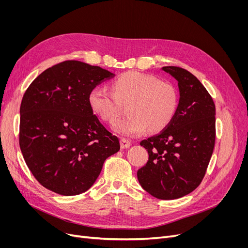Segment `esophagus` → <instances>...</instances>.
I'll list each match as a JSON object with an SVG mask.
<instances>
[{"instance_id": "esophagus-1", "label": "esophagus", "mask_w": 248, "mask_h": 248, "mask_svg": "<svg viewBox=\"0 0 248 248\" xmlns=\"http://www.w3.org/2000/svg\"><path fill=\"white\" fill-rule=\"evenodd\" d=\"M131 145H132V142L129 141L128 140H126L124 138L121 139V148L122 149H126L128 147H131Z\"/></svg>"}]
</instances>
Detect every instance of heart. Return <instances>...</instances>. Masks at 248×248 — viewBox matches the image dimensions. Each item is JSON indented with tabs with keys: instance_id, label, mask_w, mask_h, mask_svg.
<instances>
[{
	"instance_id": "heart-1",
	"label": "heart",
	"mask_w": 248,
	"mask_h": 248,
	"mask_svg": "<svg viewBox=\"0 0 248 248\" xmlns=\"http://www.w3.org/2000/svg\"><path fill=\"white\" fill-rule=\"evenodd\" d=\"M112 90L94 87L88 94L93 111L107 123L114 122L128 103L125 119L113 124L114 131L126 137L140 136L149 127L159 132L173 120L178 108L176 87L168 81L158 80L151 74L128 71L116 77Z\"/></svg>"
}]
</instances>
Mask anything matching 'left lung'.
Returning a JSON list of instances; mask_svg holds the SVG:
<instances>
[{
    "label": "left lung",
    "mask_w": 248,
    "mask_h": 248,
    "mask_svg": "<svg viewBox=\"0 0 248 248\" xmlns=\"http://www.w3.org/2000/svg\"><path fill=\"white\" fill-rule=\"evenodd\" d=\"M163 70L177 79L180 100L172 122L140 142L148 151L149 160L137 176L152 196L172 200L193 192L206 174L215 145V104L188 70L178 66Z\"/></svg>",
    "instance_id": "1"
}]
</instances>
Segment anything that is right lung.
I'll return each instance as SVG.
<instances>
[{
	"instance_id": "obj_1",
	"label": "right lung",
	"mask_w": 248,
	"mask_h": 248,
	"mask_svg": "<svg viewBox=\"0 0 248 248\" xmlns=\"http://www.w3.org/2000/svg\"><path fill=\"white\" fill-rule=\"evenodd\" d=\"M114 75L80 61L60 62L29 85L20 107L19 145L35 179L63 196L87 191L120 140L99 122L90 90Z\"/></svg>"
}]
</instances>
